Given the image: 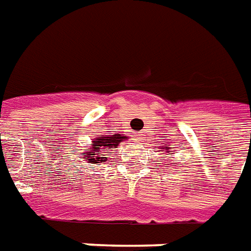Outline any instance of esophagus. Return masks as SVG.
<instances>
[{"instance_id":"1","label":"esophagus","mask_w":251,"mask_h":251,"mask_svg":"<svg viewBox=\"0 0 251 251\" xmlns=\"http://www.w3.org/2000/svg\"><path fill=\"white\" fill-rule=\"evenodd\" d=\"M136 138H138L139 140H142V139L144 138V133H143V132H139V133H136Z\"/></svg>"}]
</instances>
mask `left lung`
<instances>
[{
  "mask_svg": "<svg viewBox=\"0 0 251 251\" xmlns=\"http://www.w3.org/2000/svg\"><path fill=\"white\" fill-rule=\"evenodd\" d=\"M159 151H162V152H166L167 153V155H171L169 152H171L172 153H174V151H173V148L170 147V146H168V144H166V146H164V147H162L160 148V150H159ZM175 164V163H174Z\"/></svg>",
  "mask_w": 251,
  "mask_h": 251,
  "instance_id": "8db88e82",
  "label": "left lung"
}]
</instances>
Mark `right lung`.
Instances as JSON below:
<instances>
[{"label": "right lung", "instance_id": "add662e5", "mask_svg": "<svg viewBox=\"0 0 251 251\" xmlns=\"http://www.w3.org/2000/svg\"><path fill=\"white\" fill-rule=\"evenodd\" d=\"M127 136H123V133H115V135H99L98 138L93 139L92 146L85 150L84 152V160L87 163L98 164L107 162L108 153L115 151L118 146L124 140H127Z\"/></svg>", "mask_w": 251, "mask_h": 251}]
</instances>
